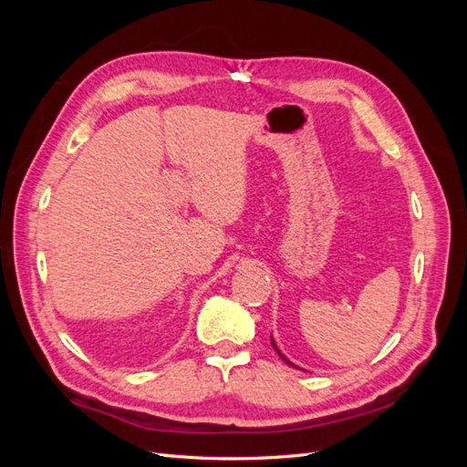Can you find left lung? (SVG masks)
I'll list each match as a JSON object with an SVG mask.
<instances>
[{"mask_svg":"<svg viewBox=\"0 0 467 467\" xmlns=\"http://www.w3.org/2000/svg\"><path fill=\"white\" fill-rule=\"evenodd\" d=\"M273 347H275V348H276V345H275V341H273ZM276 352H278V348H276ZM278 355H280V352H278ZM280 357H282V355H280ZM282 358H285V357H282ZM285 360H286V358H285ZM286 362H288V360H286Z\"/></svg>","mask_w":467,"mask_h":467,"instance_id":"1","label":"left lung"}]
</instances>
